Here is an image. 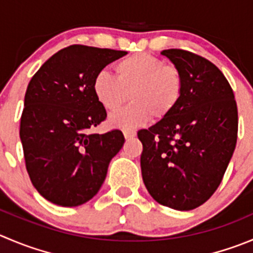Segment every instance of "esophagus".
Listing matches in <instances>:
<instances>
[{
  "mask_svg": "<svg viewBox=\"0 0 253 253\" xmlns=\"http://www.w3.org/2000/svg\"><path fill=\"white\" fill-rule=\"evenodd\" d=\"M123 134H124L125 139H133L134 136L136 135V133L134 130H124L123 131Z\"/></svg>",
  "mask_w": 253,
  "mask_h": 253,
  "instance_id": "34e87169",
  "label": "esophagus"
}]
</instances>
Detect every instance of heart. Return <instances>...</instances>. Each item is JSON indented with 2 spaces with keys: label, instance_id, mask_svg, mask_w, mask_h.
Wrapping results in <instances>:
<instances>
[{
  "label": "heart",
  "instance_id": "heart-1",
  "mask_svg": "<svg viewBox=\"0 0 253 253\" xmlns=\"http://www.w3.org/2000/svg\"><path fill=\"white\" fill-rule=\"evenodd\" d=\"M117 78L99 72L93 79V93L107 112H117L128 102L131 104L112 115L110 124L122 129H134L146 124L151 117H169L181 99L184 79L174 64L149 53H135L117 62Z\"/></svg>",
  "mask_w": 253,
  "mask_h": 253
}]
</instances>
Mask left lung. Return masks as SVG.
<instances>
[{
  "label": "left lung",
  "instance_id": "obj_1",
  "mask_svg": "<svg viewBox=\"0 0 253 253\" xmlns=\"http://www.w3.org/2000/svg\"><path fill=\"white\" fill-rule=\"evenodd\" d=\"M161 54L181 72L184 90L169 117L138 133L143 181L156 203L199 208L221 184L237 141V105L222 72L184 49Z\"/></svg>",
  "mask_w": 253,
  "mask_h": 253
}]
</instances>
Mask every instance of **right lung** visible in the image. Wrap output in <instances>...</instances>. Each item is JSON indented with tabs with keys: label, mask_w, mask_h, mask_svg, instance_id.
<instances>
[{
	"label": "right lung",
	"mask_w": 253,
	"mask_h": 253,
	"mask_svg": "<svg viewBox=\"0 0 253 253\" xmlns=\"http://www.w3.org/2000/svg\"><path fill=\"white\" fill-rule=\"evenodd\" d=\"M128 52L73 44L58 50L32 77L20 138L33 186L59 206H79L97 195L109 163L123 148L120 130L92 134L107 112L93 79Z\"/></svg>",
	"instance_id": "obj_1"
}]
</instances>
